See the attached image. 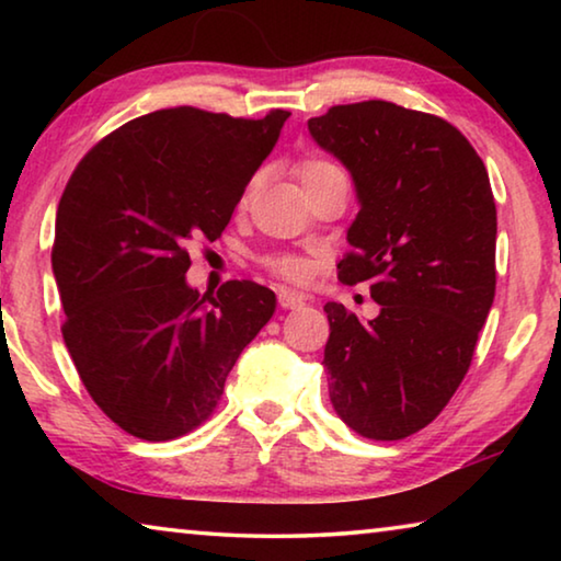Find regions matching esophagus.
<instances>
[{"instance_id":"1","label":"esophagus","mask_w":561,"mask_h":561,"mask_svg":"<svg viewBox=\"0 0 561 561\" xmlns=\"http://www.w3.org/2000/svg\"><path fill=\"white\" fill-rule=\"evenodd\" d=\"M277 299H279V307H282V309H297V307H301V304H304L301 294L289 291V289H282Z\"/></svg>"}]
</instances>
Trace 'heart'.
<instances>
[{"label":"heart","mask_w":561,"mask_h":561,"mask_svg":"<svg viewBox=\"0 0 561 561\" xmlns=\"http://www.w3.org/2000/svg\"><path fill=\"white\" fill-rule=\"evenodd\" d=\"M339 173H341V168L336 163H331V160L319 158V156H307V158H301L297 165H294V175L299 178L304 190L319 183V180H324L329 175H339ZM257 185H260V178H252L250 183H247L244 193L240 197L242 207L250 205L254 193H257ZM262 264L270 272L277 274V277L287 279V282H304L309 277V264L299 257H294V254H267V257H262Z\"/></svg>","instance_id":"obj_1"}]
</instances>
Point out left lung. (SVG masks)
Here are the masks:
<instances>
[{
	"label": "left lung",
	"mask_w": 561,
	"mask_h": 561,
	"mask_svg": "<svg viewBox=\"0 0 561 561\" xmlns=\"http://www.w3.org/2000/svg\"><path fill=\"white\" fill-rule=\"evenodd\" d=\"M309 133L348 168L360 203L339 279L368 282L381 304L368 324L324 307L331 405L364 438L401 440L458 391L495 299L488 170L448 121L391 101L331 106Z\"/></svg>",
	"instance_id": "1"
}]
</instances>
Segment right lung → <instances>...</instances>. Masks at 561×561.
Listing matches in <instances>:
<instances>
[{
  "mask_svg": "<svg viewBox=\"0 0 561 561\" xmlns=\"http://www.w3.org/2000/svg\"><path fill=\"white\" fill-rule=\"evenodd\" d=\"M289 116L146 113L99 140L64 187L51 247L61 334L93 403L140 440L203 425L274 314L257 282L201 297L185 272L190 242L222 234Z\"/></svg>",
  "mask_w": 561,
  "mask_h": 561,
  "instance_id": "1",
  "label": "right lung"
}]
</instances>
